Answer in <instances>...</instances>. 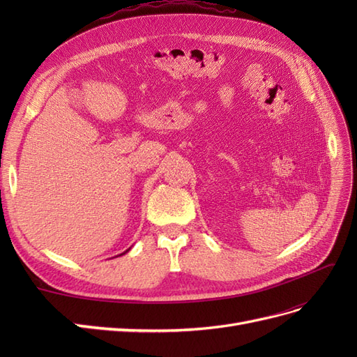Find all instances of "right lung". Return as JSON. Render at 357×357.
<instances>
[{"instance_id": "obj_1", "label": "right lung", "mask_w": 357, "mask_h": 357, "mask_svg": "<svg viewBox=\"0 0 357 357\" xmlns=\"http://www.w3.org/2000/svg\"><path fill=\"white\" fill-rule=\"evenodd\" d=\"M129 248H131V247H129ZM129 248H128V250H126V252H123V253H121V255H119V256H122V255H125V253H128V252H129Z\"/></svg>"}]
</instances>
